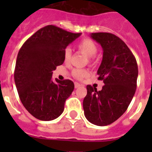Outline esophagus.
Returning <instances> with one entry per match:
<instances>
[{
  "instance_id": "34e87169",
  "label": "esophagus",
  "mask_w": 152,
  "mask_h": 152,
  "mask_svg": "<svg viewBox=\"0 0 152 152\" xmlns=\"http://www.w3.org/2000/svg\"><path fill=\"white\" fill-rule=\"evenodd\" d=\"M74 85H75V88H78V87H79L81 86L80 84L78 83V82H75Z\"/></svg>"
}]
</instances>
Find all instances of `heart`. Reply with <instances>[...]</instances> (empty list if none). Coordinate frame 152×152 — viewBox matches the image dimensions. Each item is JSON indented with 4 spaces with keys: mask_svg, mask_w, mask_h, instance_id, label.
<instances>
[{
    "mask_svg": "<svg viewBox=\"0 0 152 152\" xmlns=\"http://www.w3.org/2000/svg\"><path fill=\"white\" fill-rule=\"evenodd\" d=\"M77 48L80 51L84 53L87 56H88L89 62H92L94 56L97 53L98 48L93 41L90 39H83L77 44ZM64 62L68 63L71 59V50L70 48H66L64 51ZM72 75L73 77L78 79H82L87 75V71L84 69H74L72 71Z\"/></svg>",
    "mask_w": 152,
    "mask_h": 152,
    "instance_id": "obj_1",
    "label": "heart"
}]
</instances>
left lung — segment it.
Wrapping results in <instances>:
<instances>
[{"label": "left lung", "instance_id": "8db88e82", "mask_svg": "<svg viewBox=\"0 0 152 152\" xmlns=\"http://www.w3.org/2000/svg\"><path fill=\"white\" fill-rule=\"evenodd\" d=\"M90 37L103 49L97 74L104 85L102 90L87 86L83 101L86 118L95 125L111 124L126 112L137 87V61L125 42L111 33H92Z\"/></svg>", "mask_w": 152, "mask_h": 152}]
</instances>
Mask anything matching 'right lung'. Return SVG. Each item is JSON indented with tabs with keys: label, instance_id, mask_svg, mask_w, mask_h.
<instances>
[{
	"label": "right lung",
	"instance_id": "obj_1",
	"mask_svg": "<svg viewBox=\"0 0 152 152\" xmlns=\"http://www.w3.org/2000/svg\"><path fill=\"white\" fill-rule=\"evenodd\" d=\"M82 33H71L53 25L40 28L18 52L15 82L27 111L41 121H52L64 111L74 84L69 79L52 80L53 70L64 62V51Z\"/></svg>",
	"mask_w": 152,
	"mask_h": 152
}]
</instances>
